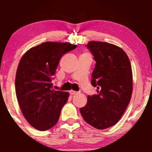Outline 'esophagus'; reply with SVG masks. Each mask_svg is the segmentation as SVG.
Instances as JSON below:
<instances>
[{"mask_svg": "<svg viewBox=\"0 0 152 152\" xmlns=\"http://www.w3.org/2000/svg\"><path fill=\"white\" fill-rule=\"evenodd\" d=\"M69 93L71 95H76L78 94V92H77V91H70Z\"/></svg>", "mask_w": 152, "mask_h": 152, "instance_id": "1", "label": "esophagus"}]
</instances>
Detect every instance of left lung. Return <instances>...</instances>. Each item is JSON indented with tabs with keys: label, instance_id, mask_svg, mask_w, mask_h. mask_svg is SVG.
<instances>
[{
	"label": "left lung",
	"instance_id": "8db88e82",
	"mask_svg": "<svg viewBox=\"0 0 152 152\" xmlns=\"http://www.w3.org/2000/svg\"><path fill=\"white\" fill-rule=\"evenodd\" d=\"M87 47L96 61L91 84L97 94L88 96L80 113L88 124L105 129L118 123L131 100V64L126 52L113 44L91 41Z\"/></svg>",
	"mask_w": 152,
	"mask_h": 152
}]
</instances>
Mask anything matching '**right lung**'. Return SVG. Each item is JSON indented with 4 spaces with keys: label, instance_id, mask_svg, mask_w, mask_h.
Wrapping results in <instances>:
<instances>
[{
    "label": "right lung",
    "instance_id": "obj_1",
    "mask_svg": "<svg viewBox=\"0 0 152 152\" xmlns=\"http://www.w3.org/2000/svg\"><path fill=\"white\" fill-rule=\"evenodd\" d=\"M76 47L45 42L31 48L21 58L16 74V95L24 117L36 129H49L59 119L69 94L52 90V76L63 55Z\"/></svg>",
    "mask_w": 152,
    "mask_h": 152
}]
</instances>
